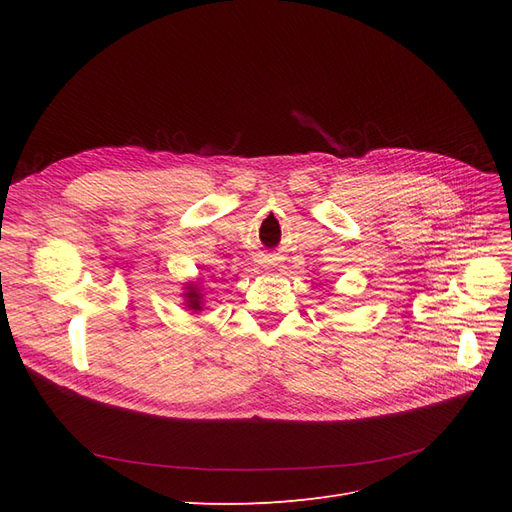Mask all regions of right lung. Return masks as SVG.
Masks as SVG:
<instances>
[{"label":"right lung","mask_w":512,"mask_h":512,"mask_svg":"<svg viewBox=\"0 0 512 512\" xmlns=\"http://www.w3.org/2000/svg\"><path fill=\"white\" fill-rule=\"evenodd\" d=\"M183 297H185V303H188L185 307L192 309V312H200V309H203V294H200L196 284H188V290L183 292Z\"/></svg>","instance_id":"1"}]
</instances>
